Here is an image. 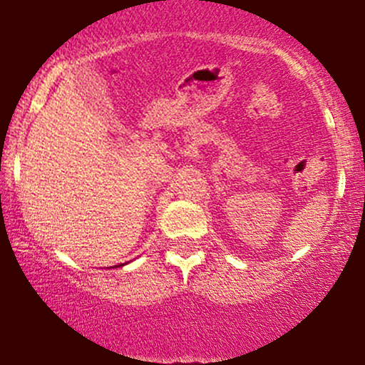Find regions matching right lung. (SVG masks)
<instances>
[{"label":"right lung","mask_w":365,"mask_h":365,"mask_svg":"<svg viewBox=\"0 0 365 365\" xmlns=\"http://www.w3.org/2000/svg\"><path fill=\"white\" fill-rule=\"evenodd\" d=\"M120 266H122V264H120Z\"/></svg>","instance_id":"1"}]
</instances>
